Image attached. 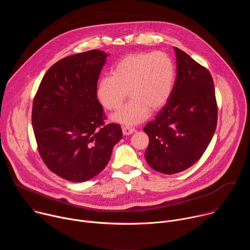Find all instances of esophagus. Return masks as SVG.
Returning a JSON list of instances; mask_svg holds the SVG:
<instances>
[{
    "instance_id": "34e87169",
    "label": "esophagus",
    "mask_w": 250,
    "mask_h": 250,
    "mask_svg": "<svg viewBox=\"0 0 250 250\" xmlns=\"http://www.w3.org/2000/svg\"><path fill=\"white\" fill-rule=\"evenodd\" d=\"M135 131V129L133 127H129V126H123V133L125 135H129L131 133H133Z\"/></svg>"
}]
</instances>
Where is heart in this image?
Returning <instances> with one entry per match:
<instances>
[{"mask_svg": "<svg viewBox=\"0 0 250 250\" xmlns=\"http://www.w3.org/2000/svg\"><path fill=\"white\" fill-rule=\"evenodd\" d=\"M174 77V65L167 54L160 51L131 53L116 64L111 76L100 80L97 96L104 109L118 111L128 94L130 101L113 120L135 125L145 121L150 111L156 112L165 104Z\"/></svg>", "mask_w": 250, "mask_h": 250, "instance_id": "b5f03b06", "label": "heart"}]
</instances>
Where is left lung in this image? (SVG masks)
I'll use <instances>...</instances> for the list:
<instances>
[{"mask_svg": "<svg viewBox=\"0 0 250 250\" xmlns=\"http://www.w3.org/2000/svg\"><path fill=\"white\" fill-rule=\"evenodd\" d=\"M177 75L167 103L144 130L149 136L146 159L163 174L182 172L204 154L215 133L218 104L209 71L174 47Z\"/></svg>", "mask_w": 250, "mask_h": 250, "instance_id": "1", "label": "left lung"}]
</instances>
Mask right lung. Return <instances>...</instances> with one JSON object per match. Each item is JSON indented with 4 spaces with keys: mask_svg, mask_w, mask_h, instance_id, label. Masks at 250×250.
I'll return each mask as SVG.
<instances>
[{
    "mask_svg": "<svg viewBox=\"0 0 250 250\" xmlns=\"http://www.w3.org/2000/svg\"><path fill=\"white\" fill-rule=\"evenodd\" d=\"M105 56L89 50L52 65L33 98L31 122L39 153L47 168L72 182H84L109 163L123 137L118 124H104L97 84Z\"/></svg>",
    "mask_w": 250,
    "mask_h": 250,
    "instance_id": "add662e5",
    "label": "right lung"
}]
</instances>
